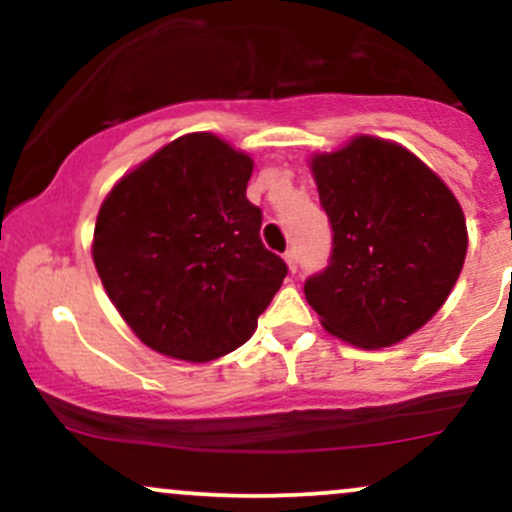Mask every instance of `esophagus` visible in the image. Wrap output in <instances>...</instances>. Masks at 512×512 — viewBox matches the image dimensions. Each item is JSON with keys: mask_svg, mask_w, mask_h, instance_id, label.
I'll use <instances>...</instances> for the list:
<instances>
[{"mask_svg": "<svg viewBox=\"0 0 512 512\" xmlns=\"http://www.w3.org/2000/svg\"><path fill=\"white\" fill-rule=\"evenodd\" d=\"M284 260H286V264H289V269H291V274H296V269H298V252L296 250H286L284 252Z\"/></svg>", "mask_w": 512, "mask_h": 512, "instance_id": "34e87169", "label": "esophagus"}]
</instances>
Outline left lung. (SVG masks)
<instances>
[{"instance_id":"left-lung-1","label":"left lung","mask_w":512,"mask_h":512,"mask_svg":"<svg viewBox=\"0 0 512 512\" xmlns=\"http://www.w3.org/2000/svg\"><path fill=\"white\" fill-rule=\"evenodd\" d=\"M332 223V255L305 279L322 327L383 349L424 327L467 255V223L443 180L404 146L356 137L310 161Z\"/></svg>"}]
</instances>
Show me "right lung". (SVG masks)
<instances>
[{"instance_id": "right-lung-1", "label": "right lung", "mask_w": 512, "mask_h": 512, "mask_svg": "<svg viewBox=\"0 0 512 512\" xmlns=\"http://www.w3.org/2000/svg\"><path fill=\"white\" fill-rule=\"evenodd\" d=\"M252 158L209 132L185 134L110 190L93 231L108 298L146 346L180 361L231 354L284 281L245 190Z\"/></svg>"}]
</instances>
